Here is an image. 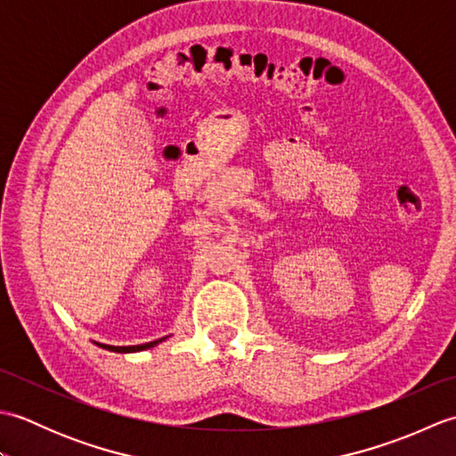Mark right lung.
I'll use <instances>...</instances> for the list:
<instances>
[{
    "instance_id": "obj_1",
    "label": "right lung",
    "mask_w": 456,
    "mask_h": 456,
    "mask_svg": "<svg viewBox=\"0 0 456 456\" xmlns=\"http://www.w3.org/2000/svg\"><path fill=\"white\" fill-rule=\"evenodd\" d=\"M160 341H164V338H159V341H152V343H144V345H137V346H111V345H100L102 348H108V351H113V353H137V351H144V348H151L154 345H159Z\"/></svg>"
}]
</instances>
